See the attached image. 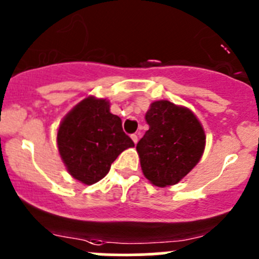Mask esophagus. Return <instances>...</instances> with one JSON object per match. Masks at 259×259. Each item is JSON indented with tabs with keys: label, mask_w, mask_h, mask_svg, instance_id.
<instances>
[{
	"label": "esophagus",
	"mask_w": 259,
	"mask_h": 259,
	"mask_svg": "<svg viewBox=\"0 0 259 259\" xmlns=\"http://www.w3.org/2000/svg\"><path fill=\"white\" fill-rule=\"evenodd\" d=\"M132 139H133V142L137 144L138 140H139V134H132Z\"/></svg>",
	"instance_id": "esophagus-1"
}]
</instances>
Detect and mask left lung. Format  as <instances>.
Listing matches in <instances>:
<instances>
[{"mask_svg": "<svg viewBox=\"0 0 259 259\" xmlns=\"http://www.w3.org/2000/svg\"><path fill=\"white\" fill-rule=\"evenodd\" d=\"M149 130L137 144L142 170L156 187L177 184L199 161L205 135L195 115L170 101L151 104Z\"/></svg>", "mask_w": 259, "mask_h": 259, "instance_id": "left-lung-1", "label": "left lung"}]
</instances>
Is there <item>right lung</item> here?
<instances>
[{
	"instance_id": "1",
	"label": "right lung",
	"mask_w": 259,
	"mask_h": 259,
	"mask_svg": "<svg viewBox=\"0 0 259 259\" xmlns=\"http://www.w3.org/2000/svg\"><path fill=\"white\" fill-rule=\"evenodd\" d=\"M109 108L106 100L91 96L77 104L59 127L60 155L69 173L83 184L103 179L119 154L134 146L121 119Z\"/></svg>"
}]
</instances>
